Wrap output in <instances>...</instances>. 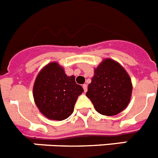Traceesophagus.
<instances>
[{
	"label": "esophagus",
	"instance_id": "obj_1",
	"mask_svg": "<svg viewBox=\"0 0 158 158\" xmlns=\"http://www.w3.org/2000/svg\"><path fill=\"white\" fill-rule=\"evenodd\" d=\"M83 89H84V91H85V93H86L88 90L87 85H83Z\"/></svg>",
	"mask_w": 158,
	"mask_h": 158
}]
</instances>
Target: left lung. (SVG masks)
I'll use <instances>...</instances> for the list:
<instances>
[{"instance_id":"left-lung-1","label":"left lung","mask_w":158,"mask_h":158,"mask_svg":"<svg viewBox=\"0 0 158 158\" xmlns=\"http://www.w3.org/2000/svg\"><path fill=\"white\" fill-rule=\"evenodd\" d=\"M129 74L118 62L105 58L94 69L86 96L101 115H115L128 106L132 93Z\"/></svg>"}]
</instances>
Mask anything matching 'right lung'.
Returning a JSON list of instances; mask_svg holds the SVG:
<instances>
[{
	"mask_svg": "<svg viewBox=\"0 0 158 158\" xmlns=\"http://www.w3.org/2000/svg\"><path fill=\"white\" fill-rule=\"evenodd\" d=\"M83 92L75 77L67 76L63 67L56 62L43 67L33 86L36 106L44 116L52 120L62 121L70 116L77 97Z\"/></svg>",
	"mask_w": 158,
	"mask_h": 158,
	"instance_id": "1",
	"label": "right lung"
}]
</instances>
